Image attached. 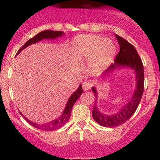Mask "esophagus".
I'll return each instance as SVG.
<instances>
[{"instance_id":"obj_1","label":"esophagus","mask_w":160,"mask_h":160,"mask_svg":"<svg viewBox=\"0 0 160 160\" xmlns=\"http://www.w3.org/2000/svg\"><path fill=\"white\" fill-rule=\"evenodd\" d=\"M91 86H92V83L90 82L86 81L82 83V89L84 90H88L89 89H90Z\"/></svg>"}]
</instances>
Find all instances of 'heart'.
<instances>
[{
	"instance_id": "heart-1",
	"label": "heart",
	"mask_w": 160,
	"mask_h": 160,
	"mask_svg": "<svg viewBox=\"0 0 160 160\" xmlns=\"http://www.w3.org/2000/svg\"><path fill=\"white\" fill-rule=\"evenodd\" d=\"M74 51L82 58L89 59L93 67L105 68L110 65L115 53V46L110 40L93 34L80 35L73 40Z\"/></svg>"
}]
</instances>
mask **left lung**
<instances>
[{
	"label": "left lung",
	"mask_w": 160,
	"mask_h": 160,
	"mask_svg": "<svg viewBox=\"0 0 160 160\" xmlns=\"http://www.w3.org/2000/svg\"><path fill=\"white\" fill-rule=\"evenodd\" d=\"M115 38L118 40L120 50L115 58L114 64L111 65L102 74V77H106L115 70L129 69L132 70L135 76V89L134 90L131 99L128 102L122 106L121 108L118 109L114 114H107L102 112L98 107V94L96 87L91 88L95 96L92 116L97 123L105 128H115L128 121L136 111L143 94L144 70L142 61L135 48L131 44L117 34H115Z\"/></svg>",
	"instance_id": "left-lung-1"
}]
</instances>
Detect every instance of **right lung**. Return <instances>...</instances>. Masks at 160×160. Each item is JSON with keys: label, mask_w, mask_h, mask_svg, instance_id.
<instances>
[{"label": "right lung", "mask_w": 160, "mask_h": 160, "mask_svg": "<svg viewBox=\"0 0 160 160\" xmlns=\"http://www.w3.org/2000/svg\"><path fill=\"white\" fill-rule=\"evenodd\" d=\"M65 34V32L62 31H53V30H44L42 31L41 32L38 33L35 37H33L32 38L29 39V41L25 42V44L22 46L21 49H19L17 53V55L19 54L21 52L25 49V48H27L29 46H31L32 44L38 43V42H41L42 40H55V39H58V38H60L61 37L63 36ZM82 94V84L79 85V87H78L77 90L73 93V94L70 95V97L69 98L67 102H66V105L64 108V111H62V113L59 115V117H58L57 118L52 120L50 122H49L48 123H44V124H38L34 122H32L30 120L28 119L26 117H25L23 114L21 113L22 116L25 118V119L30 124L31 126L34 127V128H38L39 130H42V131H54V130H58L60 128H62V126H64L66 122L69 121L70 118V115H71V111L72 108H73L74 103L76 102L78 98L81 96V94Z\"/></svg>", "instance_id": "1"}]
</instances>
